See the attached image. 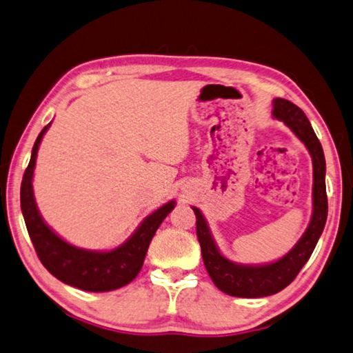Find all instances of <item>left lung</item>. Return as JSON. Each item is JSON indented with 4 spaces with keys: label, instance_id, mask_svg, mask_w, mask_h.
Segmentation results:
<instances>
[{
    "label": "left lung",
    "instance_id": "8db88e82",
    "mask_svg": "<svg viewBox=\"0 0 353 353\" xmlns=\"http://www.w3.org/2000/svg\"><path fill=\"white\" fill-rule=\"evenodd\" d=\"M274 117L283 121L301 139L314 163V212L312 219L294 249L275 263L264 265H245L230 261L219 254L209 225L199 209L196 215V236L201 245L203 261L209 276L224 294L239 298H259L278 294L295 280L303 265L307 263L320 239L327 219V194H325V159L320 139L304 112L288 99H274Z\"/></svg>",
    "mask_w": 353,
    "mask_h": 353
}]
</instances>
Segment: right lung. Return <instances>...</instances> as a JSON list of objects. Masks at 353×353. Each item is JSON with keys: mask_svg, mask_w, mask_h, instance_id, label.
I'll return each instance as SVG.
<instances>
[{"mask_svg": "<svg viewBox=\"0 0 353 353\" xmlns=\"http://www.w3.org/2000/svg\"><path fill=\"white\" fill-rule=\"evenodd\" d=\"M49 125L50 124L41 130L33 144L30 161L21 183L23 216L39 261L59 281L77 289L88 292H109L123 288L134 281L139 274L152 238L163 219L175 208V201H169L154 214L145 216L139 228L134 232V235L110 252L85 250L65 243L43 221L32 189L38 148Z\"/></svg>", "mask_w": 353, "mask_h": 353, "instance_id": "add662e5", "label": "right lung"}]
</instances>
